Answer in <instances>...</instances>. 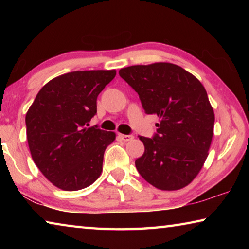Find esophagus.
<instances>
[{"label":"esophagus","mask_w":249,"mask_h":249,"mask_svg":"<svg viewBox=\"0 0 249 249\" xmlns=\"http://www.w3.org/2000/svg\"><path fill=\"white\" fill-rule=\"evenodd\" d=\"M119 137L121 138L122 141H124V142L133 141V138H134L133 135H124V134H119Z\"/></svg>","instance_id":"obj_1"}]
</instances>
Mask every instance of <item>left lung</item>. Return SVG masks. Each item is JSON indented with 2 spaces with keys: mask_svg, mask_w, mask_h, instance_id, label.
Wrapping results in <instances>:
<instances>
[{
  "mask_svg": "<svg viewBox=\"0 0 249 249\" xmlns=\"http://www.w3.org/2000/svg\"><path fill=\"white\" fill-rule=\"evenodd\" d=\"M140 95L146 114L159 117L153 138L135 165L147 182L160 190H179L203 167L213 137L214 111L195 75L169 62L130 66L119 71Z\"/></svg>",
  "mask_w": 249,
  "mask_h": 249,
  "instance_id": "8db88e82",
  "label": "left lung"
}]
</instances>
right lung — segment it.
Instances as JSON below:
<instances>
[{
	"label": "right lung",
	"instance_id": "right-lung-1",
	"mask_svg": "<svg viewBox=\"0 0 249 249\" xmlns=\"http://www.w3.org/2000/svg\"><path fill=\"white\" fill-rule=\"evenodd\" d=\"M115 70L73 71L50 80L25 117L32 158L46 178L65 191L89 187L102 172L114 132L89 126L96 99Z\"/></svg>",
	"mask_w": 249,
	"mask_h": 249
}]
</instances>
